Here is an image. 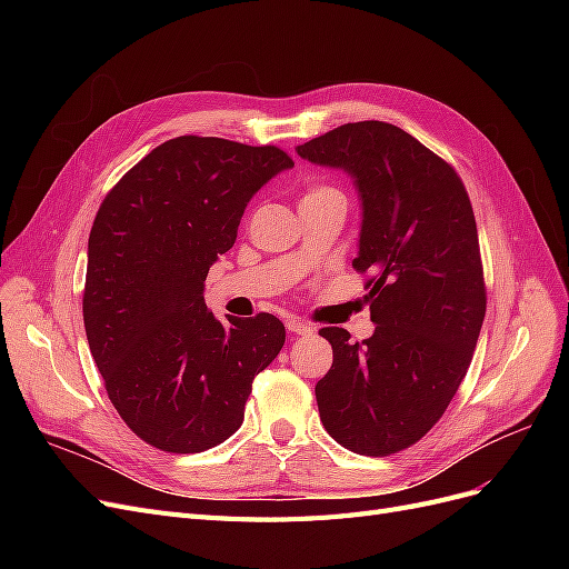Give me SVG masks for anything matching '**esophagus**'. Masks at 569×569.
<instances>
[{"label":"esophagus","instance_id":"34e87169","mask_svg":"<svg viewBox=\"0 0 569 569\" xmlns=\"http://www.w3.org/2000/svg\"><path fill=\"white\" fill-rule=\"evenodd\" d=\"M287 330L291 332V335H313L316 332V327H311V325H306V322H301V320H289L287 322Z\"/></svg>","mask_w":569,"mask_h":569}]
</instances>
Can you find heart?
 <instances>
[{"mask_svg": "<svg viewBox=\"0 0 569 569\" xmlns=\"http://www.w3.org/2000/svg\"><path fill=\"white\" fill-rule=\"evenodd\" d=\"M316 192H322V189H316ZM316 192H311V194H316Z\"/></svg>", "mask_w": 569, "mask_h": 569, "instance_id": "obj_1", "label": "heart"}]
</instances>
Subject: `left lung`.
Returning a JSON list of instances; mask_svg holds the SVG:
<instances>
[{"label":"left lung","mask_w":569,"mask_h":569,"mask_svg":"<svg viewBox=\"0 0 569 569\" xmlns=\"http://www.w3.org/2000/svg\"><path fill=\"white\" fill-rule=\"evenodd\" d=\"M360 197L353 268L368 272L372 337L322 327L332 368L316 385L327 432L360 456L408 449L456 396L487 313L477 222L456 170L406 130L360 120L299 144Z\"/></svg>","instance_id":"8db88e82"}]
</instances>
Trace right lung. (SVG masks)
<instances>
[{"label": "right lung", "mask_w": 569, "mask_h": 569, "mask_svg": "<svg viewBox=\"0 0 569 569\" xmlns=\"http://www.w3.org/2000/svg\"><path fill=\"white\" fill-rule=\"evenodd\" d=\"M289 168L278 147L184 134L147 153L99 206L84 332L118 416L161 451L199 453L232 437L253 377L282 349L278 318L222 325L203 287L251 197Z\"/></svg>", "instance_id": "add662e5"}]
</instances>
